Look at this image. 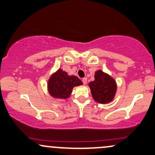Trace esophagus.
Segmentation results:
<instances>
[{
  "label": "esophagus",
  "instance_id": "1",
  "mask_svg": "<svg viewBox=\"0 0 155 155\" xmlns=\"http://www.w3.org/2000/svg\"><path fill=\"white\" fill-rule=\"evenodd\" d=\"M82 82H83L84 84H86L87 82V78H83Z\"/></svg>",
  "mask_w": 155,
  "mask_h": 155
}]
</instances>
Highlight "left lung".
<instances>
[{
  "label": "left lung",
  "instance_id": "1",
  "mask_svg": "<svg viewBox=\"0 0 155 155\" xmlns=\"http://www.w3.org/2000/svg\"><path fill=\"white\" fill-rule=\"evenodd\" d=\"M94 100L101 104H106L113 100L117 90L116 82L111 76L102 71H97L95 80L89 83Z\"/></svg>",
  "mask_w": 155,
  "mask_h": 155
}]
</instances>
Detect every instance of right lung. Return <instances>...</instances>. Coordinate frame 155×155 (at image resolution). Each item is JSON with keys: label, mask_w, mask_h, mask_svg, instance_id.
<instances>
[{"label": "right lung", "mask_w": 155, "mask_h": 155, "mask_svg": "<svg viewBox=\"0 0 155 155\" xmlns=\"http://www.w3.org/2000/svg\"><path fill=\"white\" fill-rule=\"evenodd\" d=\"M82 84L79 78L68 76L66 72L59 69L51 76L48 83L49 92L56 98L66 99L69 97L74 87Z\"/></svg>", "instance_id": "right-lung-1"}]
</instances>
